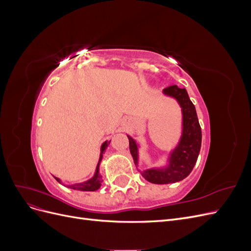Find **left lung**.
Segmentation results:
<instances>
[{
  "instance_id": "1",
  "label": "left lung",
  "mask_w": 251,
  "mask_h": 251,
  "mask_svg": "<svg viewBox=\"0 0 251 251\" xmlns=\"http://www.w3.org/2000/svg\"><path fill=\"white\" fill-rule=\"evenodd\" d=\"M166 95L176 98L183 113V134L179 143L171 156V164L166 170H148L141 173L142 177L151 183L169 184L181 181L187 177L193 171L201 149L202 132L197 116L195 105L189 100L186 90L178 88L176 85L163 90ZM130 142V151L137 164V146L135 141L127 136Z\"/></svg>"
}]
</instances>
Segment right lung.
<instances>
[{
    "instance_id": "add662e5",
    "label": "right lung",
    "mask_w": 251,
    "mask_h": 251,
    "mask_svg": "<svg viewBox=\"0 0 251 251\" xmlns=\"http://www.w3.org/2000/svg\"><path fill=\"white\" fill-rule=\"evenodd\" d=\"M108 147V143L107 141L103 142V144L101 146V154H100V162L102 158V154H103V151L105 150V148ZM100 162H98V165L96 168V172H95V175L94 177L92 179H90L86 182H82V183H77V184H74V185H71L69 186L70 188L72 189H77V191H82V192H94V191H97L98 188L100 187L101 185V178L100 176ZM56 179V181L60 182V180L56 177H54Z\"/></svg>"
}]
</instances>
